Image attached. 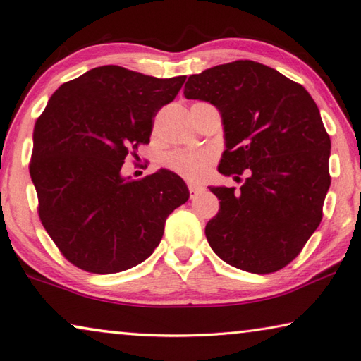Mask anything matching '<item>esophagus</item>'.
<instances>
[{"instance_id": "obj_1", "label": "esophagus", "mask_w": 361, "mask_h": 361, "mask_svg": "<svg viewBox=\"0 0 361 361\" xmlns=\"http://www.w3.org/2000/svg\"><path fill=\"white\" fill-rule=\"evenodd\" d=\"M204 187L196 185V183H188V192H190V198H196L200 193H202Z\"/></svg>"}]
</instances>
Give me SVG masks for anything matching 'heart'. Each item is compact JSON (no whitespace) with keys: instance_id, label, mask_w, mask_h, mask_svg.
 <instances>
[{"instance_id":"obj_1","label":"heart","mask_w":361,"mask_h":361,"mask_svg":"<svg viewBox=\"0 0 361 361\" xmlns=\"http://www.w3.org/2000/svg\"><path fill=\"white\" fill-rule=\"evenodd\" d=\"M212 161V152L193 151V149H178V151L168 152L163 157V165L169 171H174L187 180H201Z\"/></svg>"}]
</instances>
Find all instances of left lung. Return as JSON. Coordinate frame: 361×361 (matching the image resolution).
Listing matches in <instances>:
<instances>
[{
	"label": "left lung",
	"mask_w": 361,
	"mask_h": 361,
	"mask_svg": "<svg viewBox=\"0 0 361 361\" xmlns=\"http://www.w3.org/2000/svg\"><path fill=\"white\" fill-rule=\"evenodd\" d=\"M187 99L221 114L219 171L247 179L209 187L220 210L206 224L210 248L233 267L271 274L294 261L322 220L330 187V137L302 85L269 66L240 59L188 77Z\"/></svg>",
	"instance_id": "8db88e82"
}]
</instances>
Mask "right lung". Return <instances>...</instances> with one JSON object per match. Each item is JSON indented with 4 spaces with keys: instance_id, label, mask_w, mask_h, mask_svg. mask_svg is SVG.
I'll use <instances>...</instances> for the list:
<instances>
[{
    "instance_id": "add662e5",
    "label": "right lung",
    "mask_w": 361,
    "mask_h": 361,
    "mask_svg": "<svg viewBox=\"0 0 361 361\" xmlns=\"http://www.w3.org/2000/svg\"><path fill=\"white\" fill-rule=\"evenodd\" d=\"M185 78L96 67L61 85L36 121L30 174L39 219L78 269L106 275L141 264L159 247L168 215L187 202L185 182L168 169L140 180L122 176Z\"/></svg>"
}]
</instances>
